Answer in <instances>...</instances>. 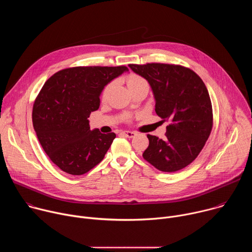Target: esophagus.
Returning a JSON list of instances; mask_svg holds the SVG:
<instances>
[{"label": "esophagus", "mask_w": 252, "mask_h": 252, "mask_svg": "<svg viewBox=\"0 0 252 252\" xmlns=\"http://www.w3.org/2000/svg\"><path fill=\"white\" fill-rule=\"evenodd\" d=\"M126 137H128V138H131V137H134L136 135V133L134 131H130V130H124L122 132Z\"/></svg>", "instance_id": "1"}]
</instances>
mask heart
I'll use <instances>...</instances> for the list:
<instances>
[{"instance_id":"b5f03b06","label":"heart","mask_w":252,"mask_h":252,"mask_svg":"<svg viewBox=\"0 0 252 252\" xmlns=\"http://www.w3.org/2000/svg\"><path fill=\"white\" fill-rule=\"evenodd\" d=\"M142 83H147V82H146L145 79L141 78V77L138 76V75L130 74V75H128V76L126 77V84H127L128 89H130V88H132V87H135V86H137V85H140V84H142ZM111 86H112V85H109V86H106V87L104 88V90H103V92H102V97H105L107 92H109V90L111 89Z\"/></svg>"}]
</instances>
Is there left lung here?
<instances>
[{
  "mask_svg": "<svg viewBox=\"0 0 252 252\" xmlns=\"http://www.w3.org/2000/svg\"><path fill=\"white\" fill-rule=\"evenodd\" d=\"M128 66L149 82L157 115L170 121L163 139L148 134L150 143L143 158L164 172L185 168L197 158L212 128V106L204 83L193 70L178 64Z\"/></svg>",
  "mask_w": 252,
  "mask_h": 252,
  "instance_id": "left-lung-1",
  "label": "left lung"
}]
</instances>
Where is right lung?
<instances>
[{
    "instance_id": "1",
    "label": "right lung",
    "mask_w": 252,
    "mask_h": 252,
    "mask_svg": "<svg viewBox=\"0 0 252 252\" xmlns=\"http://www.w3.org/2000/svg\"><path fill=\"white\" fill-rule=\"evenodd\" d=\"M127 70L125 65L69 67L43 86L32 106V126L45 153L63 171L82 175L103 159L116 133L91 130L88 119L99 107L103 88Z\"/></svg>"
}]
</instances>
